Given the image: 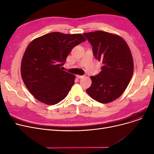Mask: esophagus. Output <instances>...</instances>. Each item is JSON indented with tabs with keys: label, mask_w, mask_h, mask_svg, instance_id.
Masks as SVG:
<instances>
[{
	"label": "esophagus",
	"mask_w": 154,
	"mask_h": 154,
	"mask_svg": "<svg viewBox=\"0 0 154 154\" xmlns=\"http://www.w3.org/2000/svg\"><path fill=\"white\" fill-rule=\"evenodd\" d=\"M76 77H77V78H78V79H82V78L84 77L83 75H77Z\"/></svg>",
	"instance_id": "1"
}]
</instances>
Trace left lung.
<instances>
[{"label":"left lung","mask_w":154,"mask_h":154,"mask_svg":"<svg viewBox=\"0 0 154 154\" xmlns=\"http://www.w3.org/2000/svg\"><path fill=\"white\" fill-rule=\"evenodd\" d=\"M93 47L95 57L103 66L98 75L91 76V86L86 90L95 100L103 103L118 99L125 91L134 72L130 48L120 36L97 30L84 33Z\"/></svg>","instance_id":"1"}]
</instances>
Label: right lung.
<instances>
[{"label": "right lung", "mask_w": 154, "mask_h": 154, "mask_svg": "<svg viewBox=\"0 0 154 154\" xmlns=\"http://www.w3.org/2000/svg\"><path fill=\"white\" fill-rule=\"evenodd\" d=\"M80 34L55 32L34 39L23 54L20 74L24 84L38 101L55 105L66 98L75 76L62 66L75 46L85 41Z\"/></svg>", "instance_id": "obj_1"}]
</instances>
